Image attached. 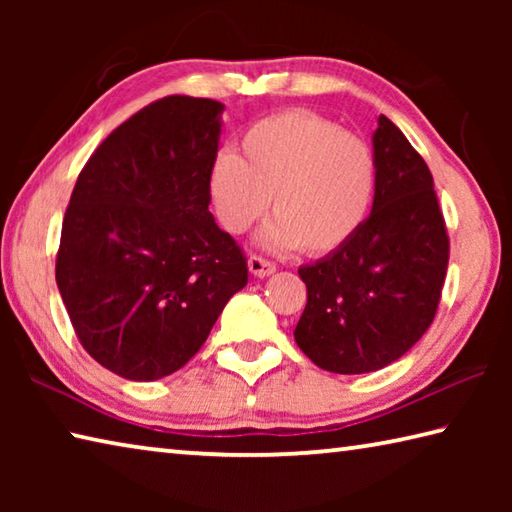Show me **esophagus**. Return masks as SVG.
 Listing matches in <instances>:
<instances>
[{
	"instance_id": "34e87169",
	"label": "esophagus",
	"mask_w": 512,
	"mask_h": 512,
	"mask_svg": "<svg viewBox=\"0 0 512 512\" xmlns=\"http://www.w3.org/2000/svg\"><path fill=\"white\" fill-rule=\"evenodd\" d=\"M248 268L255 277H268L271 273H275V262H271V259H266L262 255H250Z\"/></svg>"
}]
</instances>
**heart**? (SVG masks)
Returning <instances> with one entry per match:
<instances>
[{
	"label": "heart",
	"instance_id": "b5f03b06",
	"mask_svg": "<svg viewBox=\"0 0 512 512\" xmlns=\"http://www.w3.org/2000/svg\"><path fill=\"white\" fill-rule=\"evenodd\" d=\"M216 219L241 235L266 212L273 248L300 246L327 255L357 235L372 210L377 160L361 137L309 110H284L255 121L239 155L223 151L207 178Z\"/></svg>",
	"mask_w": 512,
	"mask_h": 512
}]
</instances>
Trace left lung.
Segmentation results:
<instances>
[{
    "label": "left lung",
    "instance_id": "1",
    "mask_svg": "<svg viewBox=\"0 0 512 512\" xmlns=\"http://www.w3.org/2000/svg\"><path fill=\"white\" fill-rule=\"evenodd\" d=\"M372 146L377 189L366 223L343 248L298 268L307 305L293 336L318 368L339 375L384 368L422 339L449 262L427 162L384 115Z\"/></svg>",
    "mask_w": 512,
    "mask_h": 512
}]
</instances>
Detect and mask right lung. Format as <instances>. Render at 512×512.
Returning a JSON list of instances; mask_svg holds the SVG:
<instances>
[{
    "instance_id": "1",
    "label": "right lung",
    "mask_w": 512,
    "mask_h": 512,
    "mask_svg": "<svg viewBox=\"0 0 512 512\" xmlns=\"http://www.w3.org/2000/svg\"><path fill=\"white\" fill-rule=\"evenodd\" d=\"M221 110L185 94L149 103L99 144L69 198L58 291L85 352L124 379L183 368L248 282L244 250L207 210Z\"/></svg>"
}]
</instances>
